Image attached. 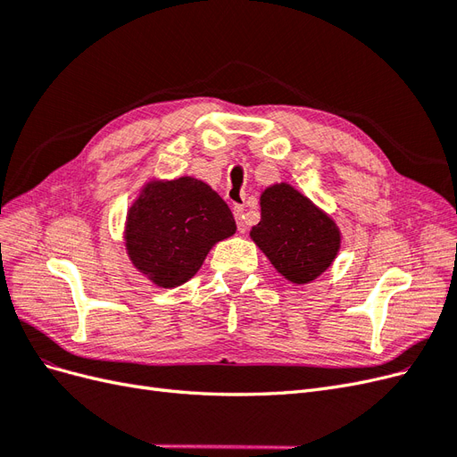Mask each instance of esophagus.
I'll return each instance as SVG.
<instances>
[{
  "mask_svg": "<svg viewBox=\"0 0 457 457\" xmlns=\"http://www.w3.org/2000/svg\"><path fill=\"white\" fill-rule=\"evenodd\" d=\"M234 219H237V227L240 232L245 230V212L242 205H234Z\"/></svg>",
  "mask_w": 457,
  "mask_h": 457,
  "instance_id": "esophagus-1",
  "label": "esophagus"
}]
</instances>
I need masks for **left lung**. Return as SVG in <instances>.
<instances>
[{
	"label": "left lung",
	"mask_w": 457,
	"mask_h": 457,
	"mask_svg": "<svg viewBox=\"0 0 457 457\" xmlns=\"http://www.w3.org/2000/svg\"><path fill=\"white\" fill-rule=\"evenodd\" d=\"M252 238L282 276L307 284L322 274L339 250L334 220L289 185H274L261 196V220Z\"/></svg>",
	"instance_id": "1"
}]
</instances>
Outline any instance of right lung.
<instances>
[{
  "mask_svg": "<svg viewBox=\"0 0 457 457\" xmlns=\"http://www.w3.org/2000/svg\"><path fill=\"white\" fill-rule=\"evenodd\" d=\"M237 230L225 200L205 183L181 177L150 183L128 215L133 265L162 287L190 280L219 240Z\"/></svg>",
  "mask_w": 457,
  "mask_h": 457,
  "instance_id": "1",
  "label": "right lung"
}]
</instances>
